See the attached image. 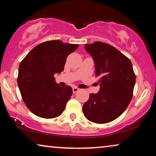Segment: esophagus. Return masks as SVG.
<instances>
[{
    "label": "esophagus",
    "instance_id": "obj_1",
    "mask_svg": "<svg viewBox=\"0 0 156 156\" xmlns=\"http://www.w3.org/2000/svg\"><path fill=\"white\" fill-rule=\"evenodd\" d=\"M79 91V89L78 87H73V93L75 94L76 92Z\"/></svg>",
    "mask_w": 156,
    "mask_h": 156
}]
</instances>
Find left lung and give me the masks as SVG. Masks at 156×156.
I'll list each match as a JSON object with an SVG mask.
<instances>
[{"label":"left lung","instance_id":"1","mask_svg":"<svg viewBox=\"0 0 156 156\" xmlns=\"http://www.w3.org/2000/svg\"><path fill=\"white\" fill-rule=\"evenodd\" d=\"M84 49L93 58L100 87L97 94H89L83 113L95 123L112 122L125 112L133 97L136 83L133 66L127 57L109 44L95 42L84 44Z\"/></svg>","mask_w":156,"mask_h":156}]
</instances>
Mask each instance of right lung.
Here are the masks:
<instances>
[{
	"instance_id": "right-lung-1",
	"label": "right lung",
	"mask_w": 156,
	"mask_h": 156,
	"mask_svg": "<svg viewBox=\"0 0 156 156\" xmlns=\"http://www.w3.org/2000/svg\"><path fill=\"white\" fill-rule=\"evenodd\" d=\"M78 46L60 41H46L31 49L20 62L18 88L26 106L34 114L43 118L62 114L72 95V88L59 86L54 75L64 70L67 56Z\"/></svg>"
}]
</instances>
